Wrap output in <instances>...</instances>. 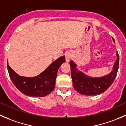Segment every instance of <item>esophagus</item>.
<instances>
[{"label":"esophagus","instance_id":"esophagus-1","mask_svg":"<svg viewBox=\"0 0 126 126\" xmlns=\"http://www.w3.org/2000/svg\"><path fill=\"white\" fill-rule=\"evenodd\" d=\"M71 58H72V54L69 53H67V54H65V59H66V61L67 62H69Z\"/></svg>","mask_w":126,"mask_h":126}]
</instances>
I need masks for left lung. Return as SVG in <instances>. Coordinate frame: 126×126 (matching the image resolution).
<instances>
[{
	"instance_id": "obj_1",
	"label": "left lung",
	"mask_w": 126,
	"mask_h": 126,
	"mask_svg": "<svg viewBox=\"0 0 126 126\" xmlns=\"http://www.w3.org/2000/svg\"><path fill=\"white\" fill-rule=\"evenodd\" d=\"M114 42V39H113ZM117 59L113 70L110 74L99 78H92L78 72L76 64L72 61L70 62L73 85L79 94L86 95H95L105 92L114 81L119 68V54L116 53Z\"/></svg>"
}]
</instances>
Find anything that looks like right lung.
I'll return each instance as SVG.
<instances>
[{"label": "right lung", "mask_w": 126, "mask_h": 126, "mask_svg": "<svg viewBox=\"0 0 126 126\" xmlns=\"http://www.w3.org/2000/svg\"><path fill=\"white\" fill-rule=\"evenodd\" d=\"M65 62V56L60 57L51 63L42 73L34 77H21L12 69L7 62L10 78L17 89L30 97H45L51 93L56 84L57 73L61 64Z\"/></svg>", "instance_id": "right-lung-1"}]
</instances>
